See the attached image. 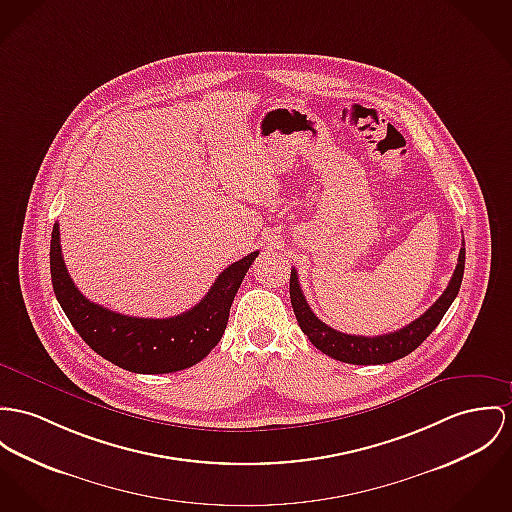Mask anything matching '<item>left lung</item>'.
Instances as JSON below:
<instances>
[{
  "mask_svg": "<svg viewBox=\"0 0 512 512\" xmlns=\"http://www.w3.org/2000/svg\"><path fill=\"white\" fill-rule=\"evenodd\" d=\"M464 265H466V247L462 241L458 265L442 296L425 314L411 321L409 325L397 329L394 333H386L378 337L341 333L325 325L321 319H317L302 294L296 269H292L290 273V302H292L300 329L308 335L312 345L321 353L349 364H388L413 353L433 333L436 325L440 323V319L448 312L450 304L460 292V284L464 278Z\"/></svg>",
  "mask_w": 512,
  "mask_h": 512,
  "instance_id": "left-lung-1",
  "label": "left lung"
}]
</instances>
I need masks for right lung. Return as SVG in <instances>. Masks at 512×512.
Instances as JSON below:
<instances>
[{"label":"right lung","mask_w":512,"mask_h":512,"mask_svg":"<svg viewBox=\"0 0 512 512\" xmlns=\"http://www.w3.org/2000/svg\"><path fill=\"white\" fill-rule=\"evenodd\" d=\"M257 255L253 251L232 263L195 308L167 319L117 314L89 302L68 275L58 224L50 239V275L64 314L95 353L128 372L169 374L191 368L218 345L237 288Z\"/></svg>","instance_id":"1"}]
</instances>
